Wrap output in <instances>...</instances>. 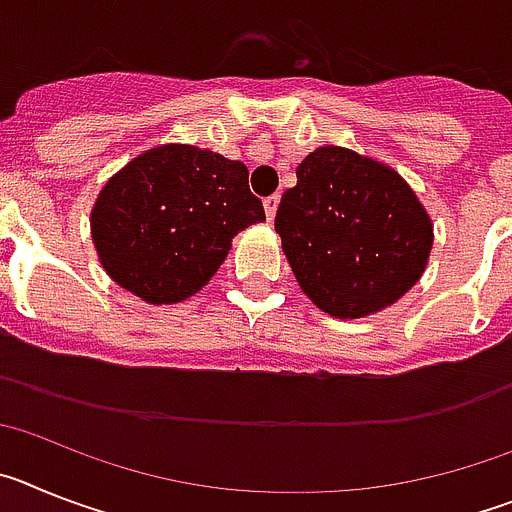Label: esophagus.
<instances>
[{
  "mask_svg": "<svg viewBox=\"0 0 512 512\" xmlns=\"http://www.w3.org/2000/svg\"><path fill=\"white\" fill-rule=\"evenodd\" d=\"M264 207H266V217L269 220H274V215H277V207H279V194H269L264 200Z\"/></svg>",
  "mask_w": 512,
  "mask_h": 512,
  "instance_id": "1",
  "label": "esophagus"
}]
</instances>
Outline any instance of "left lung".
I'll return each instance as SVG.
<instances>
[{
  "label": "left lung",
  "mask_w": 512,
  "mask_h": 512,
  "mask_svg": "<svg viewBox=\"0 0 512 512\" xmlns=\"http://www.w3.org/2000/svg\"><path fill=\"white\" fill-rule=\"evenodd\" d=\"M274 228L302 292L333 318L400 300L433 246L431 220L400 174L338 146L297 166Z\"/></svg>",
  "instance_id": "1"
}]
</instances>
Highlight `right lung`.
Returning <instances> with one entry per match:
<instances>
[{
  "instance_id": "right-lung-1",
  "label": "right lung",
  "mask_w": 512,
  "mask_h": 512,
  "mask_svg": "<svg viewBox=\"0 0 512 512\" xmlns=\"http://www.w3.org/2000/svg\"><path fill=\"white\" fill-rule=\"evenodd\" d=\"M266 220L248 169L194 146L133 158L97 197L92 238L104 271L140 300L192 297L220 269L233 235Z\"/></svg>"
}]
</instances>
